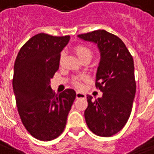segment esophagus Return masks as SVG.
I'll use <instances>...</instances> for the list:
<instances>
[{
	"mask_svg": "<svg viewBox=\"0 0 154 154\" xmlns=\"http://www.w3.org/2000/svg\"><path fill=\"white\" fill-rule=\"evenodd\" d=\"M76 97H77V99H79V98H86V95L84 93L77 91V94H76Z\"/></svg>",
	"mask_w": 154,
	"mask_h": 154,
	"instance_id": "obj_1",
	"label": "esophagus"
}]
</instances>
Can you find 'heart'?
Returning <instances> with one entry per match:
<instances>
[{"label": "heart", "instance_id": "1", "mask_svg": "<svg viewBox=\"0 0 154 154\" xmlns=\"http://www.w3.org/2000/svg\"><path fill=\"white\" fill-rule=\"evenodd\" d=\"M74 52H75V54H77V57H79V59L81 61L84 59L85 57H87L91 58L92 54H93L90 48H88L86 45H82V44L77 45V46L74 48ZM63 54H62L60 55V57H59V63H60V64L63 63ZM87 80H88V77L86 76V75H82V76H79V77H74L73 79H72V84L76 87H82V82Z\"/></svg>", "mask_w": 154, "mask_h": 154}]
</instances>
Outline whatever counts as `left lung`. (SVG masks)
<instances>
[{"instance_id":"obj_1","label":"left lung","mask_w":154,"mask_h":154,"mask_svg":"<svg viewBox=\"0 0 154 154\" xmlns=\"http://www.w3.org/2000/svg\"><path fill=\"white\" fill-rule=\"evenodd\" d=\"M78 37L97 44L101 56L96 87L103 95L95 100L87 95L86 123L95 134L110 137L124 128L131 114L136 91L134 59L124 42L106 30H95Z\"/></svg>"}]
</instances>
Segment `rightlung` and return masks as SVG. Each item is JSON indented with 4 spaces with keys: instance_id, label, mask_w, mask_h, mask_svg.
<instances>
[{
    "instance_id": "right-lung-1",
    "label": "right lung",
    "mask_w": 154,
    "mask_h": 154,
    "mask_svg": "<svg viewBox=\"0 0 154 154\" xmlns=\"http://www.w3.org/2000/svg\"><path fill=\"white\" fill-rule=\"evenodd\" d=\"M69 35L38 34L20 49L14 65L13 90L23 125L35 139L50 141L63 132L76 98L72 89L55 95L50 87Z\"/></svg>"
}]
</instances>
